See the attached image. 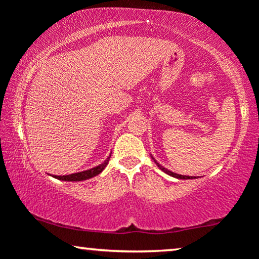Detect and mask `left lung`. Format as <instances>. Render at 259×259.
Returning <instances> with one entry per match:
<instances>
[{
    "label": "left lung",
    "instance_id": "1",
    "mask_svg": "<svg viewBox=\"0 0 259 259\" xmlns=\"http://www.w3.org/2000/svg\"><path fill=\"white\" fill-rule=\"evenodd\" d=\"M151 157H152L153 162H154V163H156V164H157V167H158V168L160 169V170H163V171H164V173H165V174L170 175V177H173V178H177V179H184V180H186V179H195V178H196V177H187V175H180V174L173 173V171L168 170V169H167V168L162 167V165H160V164H159V163H158V162H157V160L153 158V156H151Z\"/></svg>",
    "mask_w": 259,
    "mask_h": 259
}]
</instances>
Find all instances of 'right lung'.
<instances>
[{"label": "right lung", "instance_id": "add662e5", "mask_svg": "<svg viewBox=\"0 0 259 259\" xmlns=\"http://www.w3.org/2000/svg\"><path fill=\"white\" fill-rule=\"evenodd\" d=\"M109 158H111V156H109L108 158L105 160V162L101 163L100 165H97V167H95V168L88 169V170L79 171V173H74V174H69V175H53V178H56V179H58V180H63V181H82V180L91 179V178L99 175L101 171H102L103 169L107 167V164H108V162H109Z\"/></svg>", "mask_w": 259, "mask_h": 259}]
</instances>
